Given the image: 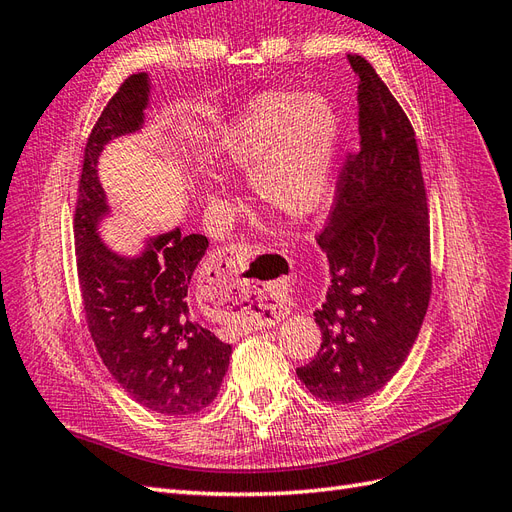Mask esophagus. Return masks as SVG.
<instances>
[{
	"label": "esophagus",
	"mask_w": 512,
	"mask_h": 512,
	"mask_svg": "<svg viewBox=\"0 0 512 512\" xmlns=\"http://www.w3.org/2000/svg\"><path fill=\"white\" fill-rule=\"evenodd\" d=\"M256 245L232 243L217 250L209 267L206 278V290L211 295L215 312L243 310L254 314L258 319L269 321L280 310V299L275 297L278 280H247L243 278V269L256 254Z\"/></svg>",
	"instance_id": "obj_1"
}]
</instances>
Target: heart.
Returning <instances> with one entry per match:
<instances>
[{"label":"heart","instance_id":"heart-1","mask_svg":"<svg viewBox=\"0 0 512 512\" xmlns=\"http://www.w3.org/2000/svg\"><path fill=\"white\" fill-rule=\"evenodd\" d=\"M340 140L336 107L321 94L262 92L219 137L230 170L250 172L258 202L288 219H303L323 204Z\"/></svg>","mask_w":512,"mask_h":512}]
</instances>
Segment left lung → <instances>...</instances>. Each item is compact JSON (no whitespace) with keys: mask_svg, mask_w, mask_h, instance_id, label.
Masks as SVG:
<instances>
[{"mask_svg":"<svg viewBox=\"0 0 512 512\" xmlns=\"http://www.w3.org/2000/svg\"><path fill=\"white\" fill-rule=\"evenodd\" d=\"M359 77V150L338 174L336 202L316 243L331 284L314 312L323 342L297 368L306 388L327 403L372 396L403 366L431 299V228L411 122L362 55H349Z\"/></svg>","mask_w":512,"mask_h":512,"instance_id":"1","label":"left lung"}]
</instances>
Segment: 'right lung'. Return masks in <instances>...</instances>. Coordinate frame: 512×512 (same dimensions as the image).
<instances>
[{
  "instance_id": "obj_1",
  "label": "right lung",
  "mask_w": 512,
  "mask_h": 512,
  "mask_svg": "<svg viewBox=\"0 0 512 512\" xmlns=\"http://www.w3.org/2000/svg\"><path fill=\"white\" fill-rule=\"evenodd\" d=\"M148 92L146 73L124 79L88 137L73 222L77 275L94 347L120 388L150 411L191 416L213 403L232 353L189 308L187 288L209 239L176 228L124 258L96 234L109 211L96 161L109 140L142 127Z\"/></svg>"
}]
</instances>
